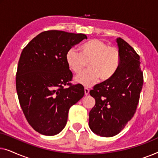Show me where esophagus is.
<instances>
[{
    "mask_svg": "<svg viewBox=\"0 0 158 158\" xmlns=\"http://www.w3.org/2000/svg\"><path fill=\"white\" fill-rule=\"evenodd\" d=\"M84 91H85V96H88V94H89V89L87 88H85V89H84Z\"/></svg>",
    "mask_w": 158,
    "mask_h": 158,
    "instance_id": "obj_1",
    "label": "esophagus"
}]
</instances>
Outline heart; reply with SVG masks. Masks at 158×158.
Listing matches in <instances>:
<instances>
[{
  "label": "heart",
  "mask_w": 158,
  "mask_h": 158,
  "mask_svg": "<svg viewBox=\"0 0 158 158\" xmlns=\"http://www.w3.org/2000/svg\"><path fill=\"white\" fill-rule=\"evenodd\" d=\"M80 53L70 49L66 53L65 60L69 69L75 74L85 70L86 64L89 69L75 77L76 83L90 87L99 79L107 81L114 77L120 66L121 56L116 47L99 40H91L80 47Z\"/></svg>",
  "instance_id": "b5f03b06"
}]
</instances>
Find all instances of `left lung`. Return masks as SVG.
I'll return each mask as SVG.
<instances>
[{
	"label": "left lung",
	"instance_id": "obj_1",
	"mask_svg": "<svg viewBox=\"0 0 158 158\" xmlns=\"http://www.w3.org/2000/svg\"><path fill=\"white\" fill-rule=\"evenodd\" d=\"M116 42L119 68L112 78L97 84L90 91L96 104L89 113V127L104 137L118 135L131 119L143 85L139 55L122 38L116 39Z\"/></svg>",
	"mask_w": 158,
	"mask_h": 158
}]
</instances>
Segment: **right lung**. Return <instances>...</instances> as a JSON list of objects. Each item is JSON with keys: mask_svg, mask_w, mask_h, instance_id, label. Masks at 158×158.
<instances>
[{"mask_svg": "<svg viewBox=\"0 0 158 158\" xmlns=\"http://www.w3.org/2000/svg\"><path fill=\"white\" fill-rule=\"evenodd\" d=\"M86 39L83 34L45 31L21 54L16 78L19 101L27 122L43 135L59 134L67 124L70 108L84 96L83 85L69 83L73 73L65 56Z\"/></svg>", "mask_w": 158, "mask_h": 158, "instance_id": "obj_1", "label": "right lung"}]
</instances>
